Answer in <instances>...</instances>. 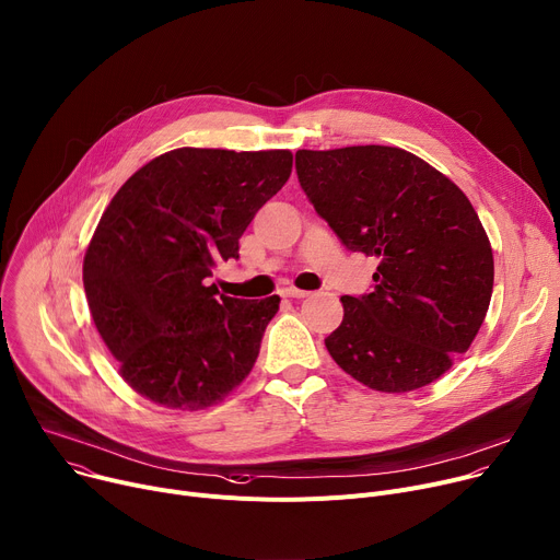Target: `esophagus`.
Here are the masks:
<instances>
[{"instance_id": "esophagus-1", "label": "esophagus", "mask_w": 560, "mask_h": 560, "mask_svg": "<svg viewBox=\"0 0 560 560\" xmlns=\"http://www.w3.org/2000/svg\"><path fill=\"white\" fill-rule=\"evenodd\" d=\"M282 295H284V298H307V295H310V291L295 289V287H287V289H282Z\"/></svg>"}]
</instances>
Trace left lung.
<instances>
[{
  "label": "left lung",
  "mask_w": 560,
  "mask_h": 560,
  "mask_svg": "<svg viewBox=\"0 0 560 560\" xmlns=\"http://www.w3.org/2000/svg\"><path fill=\"white\" fill-rule=\"evenodd\" d=\"M300 188L348 250L376 255L370 293L342 295L327 352L372 390L440 378L485 323L493 253L476 208L433 165L388 145L298 150Z\"/></svg>",
  "instance_id": "1"
}]
</instances>
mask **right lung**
I'll list each match as a JSON object with an SVG mask.
<instances>
[{"label":"right lung","mask_w":560,"mask_h":560,"mask_svg":"<svg viewBox=\"0 0 560 560\" xmlns=\"http://www.w3.org/2000/svg\"><path fill=\"white\" fill-rule=\"evenodd\" d=\"M289 150L179 148L127 179L84 253L92 318L120 376L150 401L201 410L248 376L280 298H218V262L289 179Z\"/></svg>","instance_id":"add662e5"}]
</instances>
